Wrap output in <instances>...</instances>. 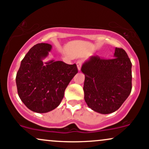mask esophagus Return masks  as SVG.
Here are the masks:
<instances>
[{"label": "esophagus", "instance_id": "obj_1", "mask_svg": "<svg viewBox=\"0 0 149 149\" xmlns=\"http://www.w3.org/2000/svg\"><path fill=\"white\" fill-rule=\"evenodd\" d=\"M76 65H77V68H78V71H80V69H81V66H82V61H78L76 62Z\"/></svg>", "mask_w": 149, "mask_h": 149}]
</instances>
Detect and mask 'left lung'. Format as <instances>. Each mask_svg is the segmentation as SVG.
Segmentation results:
<instances>
[{
	"label": "left lung",
	"mask_w": 149,
	"mask_h": 149,
	"mask_svg": "<svg viewBox=\"0 0 149 149\" xmlns=\"http://www.w3.org/2000/svg\"><path fill=\"white\" fill-rule=\"evenodd\" d=\"M113 59L91 56L82 65L87 105L102 114L115 112L132 90V63L122 48L116 47Z\"/></svg>",
	"instance_id": "8db88e82"
}]
</instances>
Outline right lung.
<instances>
[{
  "label": "right lung",
  "mask_w": 149,
  "mask_h": 149,
  "mask_svg": "<svg viewBox=\"0 0 149 149\" xmlns=\"http://www.w3.org/2000/svg\"><path fill=\"white\" fill-rule=\"evenodd\" d=\"M52 47L48 43L32 47L22 60L16 76L20 100L29 109L39 113L51 111L60 104L66 87L78 73L76 64L43 62Z\"/></svg>",
  "instance_id": "1"
}]
</instances>
